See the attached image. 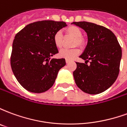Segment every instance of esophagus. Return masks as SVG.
Here are the masks:
<instances>
[{
	"label": "esophagus",
	"instance_id": "esophagus-1",
	"mask_svg": "<svg viewBox=\"0 0 127 127\" xmlns=\"http://www.w3.org/2000/svg\"><path fill=\"white\" fill-rule=\"evenodd\" d=\"M70 62H71V61H69V60H66V64H69V63H70Z\"/></svg>",
	"mask_w": 127,
	"mask_h": 127
}]
</instances>
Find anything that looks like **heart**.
<instances>
[{"mask_svg":"<svg viewBox=\"0 0 127 127\" xmlns=\"http://www.w3.org/2000/svg\"><path fill=\"white\" fill-rule=\"evenodd\" d=\"M65 35L70 36L74 38L73 42V46H79L81 48L85 46L86 41L82 37V30L76 26H69L64 30ZM53 42L54 44L57 48H61L63 45V35L61 32L58 31L55 32L53 36ZM80 53V50L78 48L73 49H63L61 50L58 52V57L61 58H64L66 60L71 61L75 58Z\"/></svg>","mask_w":127,"mask_h":127,"instance_id":"obj_1","label":"heart"}]
</instances>
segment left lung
I'll list each match as a JSON object with an SVG mask.
<instances>
[{"instance_id":"obj_1","label":"left lung","mask_w":127,"mask_h":127,"mask_svg":"<svg viewBox=\"0 0 127 127\" xmlns=\"http://www.w3.org/2000/svg\"><path fill=\"white\" fill-rule=\"evenodd\" d=\"M72 24L84 29L88 36L87 45L80 56L86 64L76 63L77 68L73 73L75 84L86 93H101L117 79L122 57L121 47L114 34L104 26L87 22Z\"/></svg>"}]
</instances>
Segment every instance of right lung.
Instances as JSON below:
<instances>
[{"label": "right lung", "mask_w": 127, "mask_h": 127, "mask_svg": "<svg viewBox=\"0 0 127 127\" xmlns=\"http://www.w3.org/2000/svg\"><path fill=\"white\" fill-rule=\"evenodd\" d=\"M67 25L64 22L43 20L29 24L16 34L12 45L11 66L21 86L41 93L54 84L64 58H51L58 53L53 42L55 32Z\"/></svg>", "instance_id": "1"}]
</instances>
